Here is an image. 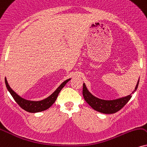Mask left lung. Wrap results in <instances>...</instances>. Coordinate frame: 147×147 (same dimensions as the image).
Instances as JSON below:
<instances>
[{"mask_svg":"<svg viewBox=\"0 0 147 147\" xmlns=\"http://www.w3.org/2000/svg\"><path fill=\"white\" fill-rule=\"evenodd\" d=\"M139 80L138 81L135 89L132 92V93H134L137 90L138 86L139 84ZM131 94L126 96V97L113 99V100H104V99L97 98V97L92 95L88 91L84 83L83 84L82 95L85 101L88 103L89 106H91L93 109L104 114H113L120 110L131 98Z\"/></svg>","mask_w":147,"mask_h":147,"instance_id":"8db88e82","label":"left lung"}]
</instances>
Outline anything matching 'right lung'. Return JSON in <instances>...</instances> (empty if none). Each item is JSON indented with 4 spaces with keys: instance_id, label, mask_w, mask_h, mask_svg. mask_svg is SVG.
I'll list each match as a JSON object with an SVG mask.
<instances>
[{
    "instance_id": "right-lung-1",
    "label": "right lung",
    "mask_w": 147,
    "mask_h": 147,
    "mask_svg": "<svg viewBox=\"0 0 147 147\" xmlns=\"http://www.w3.org/2000/svg\"><path fill=\"white\" fill-rule=\"evenodd\" d=\"M71 80V78L66 80L64 81L62 84L58 87L57 89L55 90V91L53 93L51 94L49 97L47 98L42 99L41 101H30V100H27L21 97L20 96L18 95L16 92H14L12 90V88L10 87L9 85L8 82H7V78H5V84H6L7 90H9L11 95L13 97V98L14 99V100L16 101V103L21 107L22 109H24L26 111L28 112H31V113H35V112H39L41 111H44L47 109H48L52 104H54V101L57 99L59 93H60L61 89L64 87L65 85L69 81Z\"/></svg>"
}]
</instances>
